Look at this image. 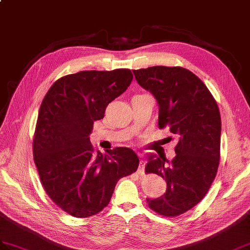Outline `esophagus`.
Here are the masks:
<instances>
[{"label": "esophagus", "instance_id": "1", "mask_svg": "<svg viewBox=\"0 0 250 250\" xmlns=\"http://www.w3.org/2000/svg\"><path fill=\"white\" fill-rule=\"evenodd\" d=\"M138 155L141 156V153H138ZM145 166H146V162L144 160H141V162H139V167H138V172L141 173V175H143L145 172Z\"/></svg>", "mask_w": 250, "mask_h": 250}]
</instances>
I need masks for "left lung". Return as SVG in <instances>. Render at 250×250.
<instances>
[{"instance_id":"left-lung-1","label":"left lung","mask_w":250,"mask_h":250,"mask_svg":"<svg viewBox=\"0 0 250 250\" xmlns=\"http://www.w3.org/2000/svg\"><path fill=\"white\" fill-rule=\"evenodd\" d=\"M137 83L159 104V127L178 138L171 162L158 156L146 172L161 176L166 193L147 199L149 208L164 216H178L200 202L215 179L220 156L222 121L215 99L204 82L182 67L154 66L133 70Z\"/></svg>"}]
</instances>
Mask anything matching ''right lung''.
Masks as SVG:
<instances>
[{"label":"right lung","instance_id":"1","mask_svg":"<svg viewBox=\"0 0 250 250\" xmlns=\"http://www.w3.org/2000/svg\"><path fill=\"white\" fill-rule=\"evenodd\" d=\"M133 80L130 69L80 71L59 79L40 105L33 139L34 162L45 193L74 217L101 212L118 180L135 172L130 148L95 151L89 134L96 120Z\"/></svg>","mask_w":250,"mask_h":250}]
</instances>
